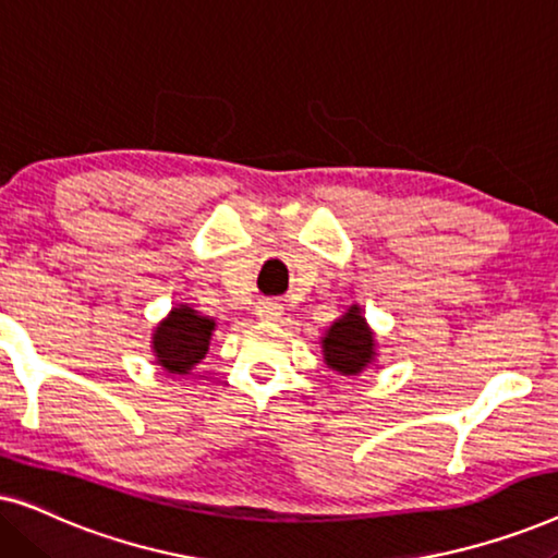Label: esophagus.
<instances>
[{
    "instance_id": "esophagus-1",
    "label": "esophagus",
    "mask_w": 558,
    "mask_h": 558,
    "mask_svg": "<svg viewBox=\"0 0 558 558\" xmlns=\"http://www.w3.org/2000/svg\"><path fill=\"white\" fill-rule=\"evenodd\" d=\"M256 315L262 319H279L284 315V307H281L279 302H271V300H264L256 304Z\"/></svg>"
}]
</instances>
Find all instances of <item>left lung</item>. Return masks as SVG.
Instances as JSON below:
<instances>
[{
  "mask_svg": "<svg viewBox=\"0 0 558 558\" xmlns=\"http://www.w3.org/2000/svg\"><path fill=\"white\" fill-rule=\"evenodd\" d=\"M323 353L325 363L342 376H355L373 361V335L365 327V319L357 315V307L327 330Z\"/></svg>",
  "mask_w": 558,
  "mask_h": 558,
  "instance_id": "8db88e82",
  "label": "left lung"
}]
</instances>
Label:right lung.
Masks as SVG:
<instances>
[{"label":"right lung","mask_w":558,"mask_h":558,"mask_svg":"<svg viewBox=\"0 0 558 558\" xmlns=\"http://www.w3.org/2000/svg\"><path fill=\"white\" fill-rule=\"evenodd\" d=\"M213 327H216L213 319L201 317L185 304L172 310L170 317L159 323L155 340H151L159 365L167 373H187L205 357Z\"/></svg>","instance_id":"obj_1"}]
</instances>
